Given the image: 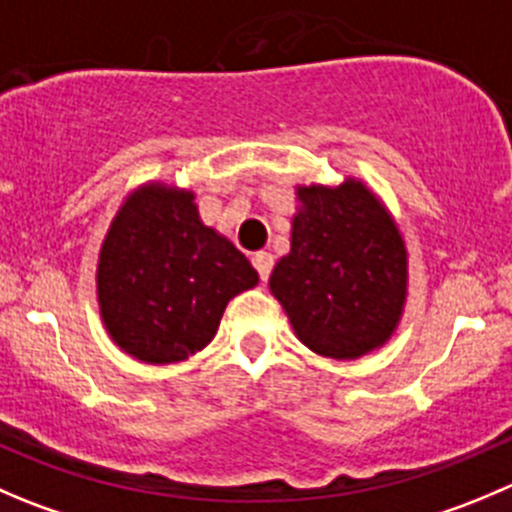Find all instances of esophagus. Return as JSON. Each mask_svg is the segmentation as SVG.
<instances>
[{
	"label": "esophagus",
	"instance_id": "esophagus-1",
	"mask_svg": "<svg viewBox=\"0 0 512 512\" xmlns=\"http://www.w3.org/2000/svg\"><path fill=\"white\" fill-rule=\"evenodd\" d=\"M253 269L259 271L261 281H269V276H271V269H274V256H271L269 251H259V253H253Z\"/></svg>",
	"mask_w": 512,
	"mask_h": 512
}]
</instances>
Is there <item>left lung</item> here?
Returning <instances> with one entry per match:
<instances>
[{
    "instance_id": "8db88e82",
    "label": "left lung",
    "mask_w": 512,
    "mask_h": 512,
    "mask_svg": "<svg viewBox=\"0 0 512 512\" xmlns=\"http://www.w3.org/2000/svg\"><path fill=\"white\" fill-rule=\"evenodd\" d=\"M291 251L269 286L296 337L321 357L357 359L392 337L407 299L397 223L359 180L296 188Z\"/></svg>"
}]
</instances>
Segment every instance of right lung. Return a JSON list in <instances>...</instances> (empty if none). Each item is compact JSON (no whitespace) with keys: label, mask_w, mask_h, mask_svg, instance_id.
Here are the masks:
<instances>
[{"label":"right lung","mask_w":512,"mask_h":512,"mask_svg":"<svg viewBox=\"0 0 512 512\" xmlns=\"http://www.w3.org/2000/svg\"><path fill=\"white\" fill-rule=\"evenodd\" d=\"M259 274L228 238L203 226L191 191L138 188L110 223L97 264V301L123 352L148 364L201 352L223 309Z\"/></svg>","instance_id":"obj_1"}]
</instances>
